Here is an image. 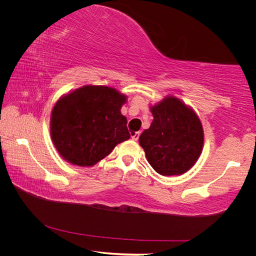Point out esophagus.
Wrapping results in <instances>:
<instances>
[{
	"instance_id": "esophagus-1",
	"label": "esophagus",
	"mask_w": 256,
	"mask_h": 256,
	"mask_svg": "<svg viewBox=\"0 0 256 256\" xmlns=\"http://www.w3.org/2000/svg\"><path fill=\"white\" fill-rule=\"evenodd\" d=\"M138 138H140V132H134L131 134V138H132L134 141H138Z\"/></svg>"
}]
</instances>
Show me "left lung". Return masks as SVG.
<instances>
[{
	"instance_id": "8db88e82",
	"label": "left lung",
	"mask_w": 256,
	"mask_h": 256,
	"mask_svg": "<svg viewBox=\"0 0 256 256\" xmlns=\"http://www.w3.org/2000/svg\"><path fill=\"white\" fill-rule=\"evenodd\" d=\"M150 111L154 120L138 138L147 161L160 175L186 173L203 148V127L198 115L175 97H166Z\"/></svg>"
}]
</instances>
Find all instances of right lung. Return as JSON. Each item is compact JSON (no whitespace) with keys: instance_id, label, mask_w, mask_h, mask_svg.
I'll list each match as a JSON object with an SVG mask.
<instances>
[{"instance_id":"right-lung-1","label":"right lung","mask_w":256,"mask_h":256,"mask_svg":"<svg viewBox=\"0 0 256 256\" xmlns=\"http://www.w3.org/2000/svg\"><path fill=\"white\" fill-rule=\"evenodd\" d=\"M126 96L111 88L86 85L60 98L51 114V138L60 156L72 164L90 166L128 140L127 118L120 108Z\"/></svg>"}]
</instances>
